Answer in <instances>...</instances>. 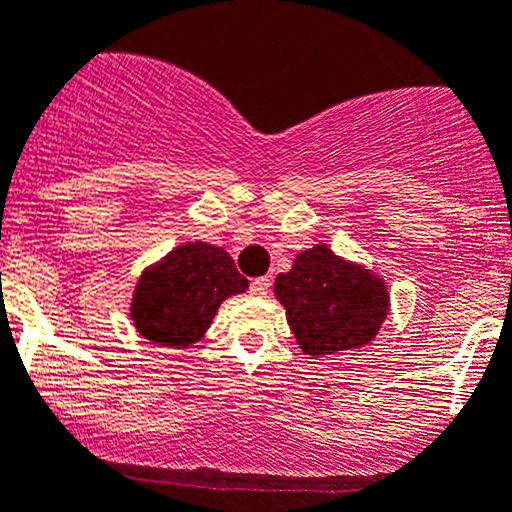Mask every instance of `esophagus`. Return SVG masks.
<instances>
[{
    "instance_id": "34e87169",
    "label": "esophagus",
    "mask_w": 512,
    "mask_h": 512,
    "mask_svg": "<svg viewBox=\"0 0 512 512\" xmlns=\"http://www.w3.org/2000/svg\"><path fill=\"white\" fill-rule=\"evenodd\" d=\"M269 291V279L267 277H257V279H252V284H250V294H255V296H265Z\"/></svg>"
}]
</instances>
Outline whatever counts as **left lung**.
I'll return each mask as SVG.
<instances>
[{
  "label": "left lung",
  "mask_w": 512,
  "mask_h": 512,
  "mask_svg": "<svg viewBox=\"0 0 512 512\" xmlns=\"http://www.w3.org/2000/svg\"><path fill=\"white\" fill-rule=\"evenodd\" d=\"M274 296L303 355L323 357L369 345L391 311L379 274L318 243L294 257L274 282Z\"/></svg>",
  "instance_id": "8db88e82"
}]
</instances>
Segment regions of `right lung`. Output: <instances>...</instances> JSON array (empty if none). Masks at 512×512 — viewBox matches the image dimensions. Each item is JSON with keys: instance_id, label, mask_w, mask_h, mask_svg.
<instances>
[{"instance_id": "add662e5", "label": "right lung", "mask_w": 512, "mask_h": 512, "mask_svg": "<svg viewBox=\"0 0 512 512\" xmlns=\"http://www.w3.org/2000/svg\"><path fill=\"white\" fill-rule=\"evenodd\" d=\"M245 289L247 279L223 247L184 243L143 269L133 289L131 320L145 340L182 350L204 338L228 296Z\"/></svg>"}]
</instances>
